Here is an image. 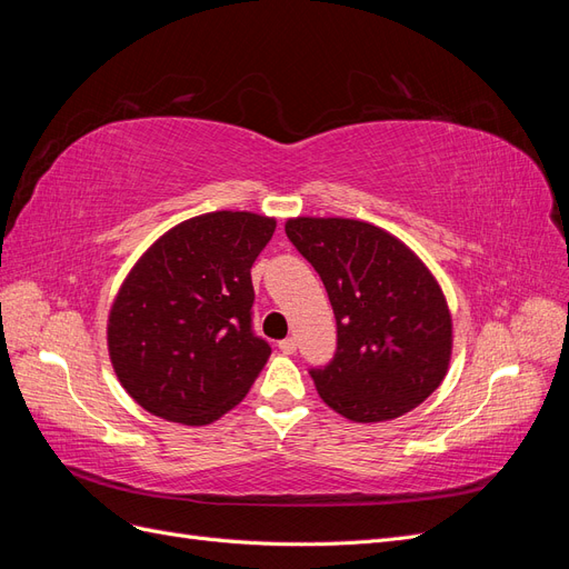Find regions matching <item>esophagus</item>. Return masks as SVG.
Returning <instances> with one entry per match:
<instances>
[{"label": "esophagus", "instance_id": "esophagus-1", "mask_svg": "<svg viewBox=\"0 0 569 569\" xmlns=\"http://www.w3.org/2000/svg\"><path fill=\"white\" fill-rule=\"evenodd\" d=\"M278 347H280V351H282L284 356H291V353L297 351V339H295V337H287V339H282V341L278 343Z\"/></svg>", "mask_w": 569, "mask_h": 569}]
</instances>
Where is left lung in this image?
Listing matches in <instances>:
<instances>
[{
    "mask_svg": "<svg viewBox=\"0 0 569 569\" xmlns=\"http://www.w3.org/2000/svg\"><path fill=\"white\" fill-rule=\"evenodd\" d=\"M337 320V351L311 368L320 399L353 422L420 406L449 370L453 325L441 287L401 239L351 218L287 220Z\"/></svg>",
    "mask_w": 569,
    "mask_h": 569,
    "instance_id": "obj_1",
    "label": "left lung"
}]
</instances>
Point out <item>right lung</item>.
I'll return each instance as SVG.
<instances>
[{
	"label": "right lung",
	"mask_w": 569,
	"mask_h": 569,
	"mask_svg": "<svg viewBox=\"0 0 569 569\" xmlns=\"http://www.w3.org/2000/svg\"><path fill=\"white\" fill-rule=\"evenodd\" d=\"M272 232L266 216L203 213L134 263L109 313V356L144 410L209 425L244 399L270 356L253 335L251 266Z\"/></svg>",
	"instance_id": "right-lung-1"
}]
</instances>
